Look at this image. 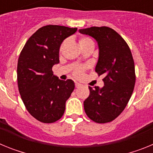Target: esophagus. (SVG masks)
I'll return each mask as SVG.
<instances>
[{"instance_id": "esophagus-1", "label": "esophagus", "mask_w": 153, "mask_h": 153, "mask_svg": "<svg viewBox=\"0 0 153 153\" xmlns=\"http://www.w3.org/2000/svg\"><path fill=\"white\" fill-rule=\"evenodd\" d=\"M75 86L76 88H79V87H80V86H82V84H80V83H77V82H76L75 83Z\"/></svg>"}]
</instances>
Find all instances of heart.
I'll return each mask as SVG.
<instances>
[{
	"mask_svg": "<svg viewBox=\"0 0 153 153\" xmlns=\"http://www.w3.org/2000/svg\"><path fill=\"white\" fill-rule=\"evenodd\" d=\"M79 45L82 46V45H84V44H90V43H93V40H91L90 38L87 37V36H83V37H81L79 39ZM83 68L80 67V68H77L76 70H75V75L76 76H81L83 75Z\"/></svg>",
	"mask_w": 153,
	"mask_h": 153,
	"instance_id": "obj_1",
	"label": "heart"
}]
</instances>
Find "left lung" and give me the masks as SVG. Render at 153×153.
I'll use <instances>...</instances> for the list:
<instances>
[{"label":"left lung","mask_w":153,"mask_h":153,"mask_svg":"<svg viewBox=\"0 0 153 153\" xmlns=\"http://www.w3.org/2000/svg\"><path fill=\"white\" fill-rule=\"evenodd\" d=\"M79 32L97 42L99 57L95 70L99 76H104L102 88L89 86L90 93L83 102L84 110L94 122H111L123 111L134 89L132 53L123 38L112 28L91 27L79 29Z\"/></svg>","instance_id":"8db88e82"}]
</instances>
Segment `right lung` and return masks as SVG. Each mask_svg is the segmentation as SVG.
Instances as JSON below:
<instances>
[{
  "instance_id": "obj_1",
  "label": "right lung",
  "mask_w": 153,
  "mask_h": 153,
  "mask_svg": "<svg viewBox=\"0 0 153 153\" xmlns=\"http://www.w3.org/2000/svg\"><path fill=\"white\" fill-rule=\"evenodd\" d=\"M77 28L47 25L28 39L17 63V84L21 99L32 117L44 123L60 120L66 101L75 88L72 79L61 80L52 67L60 63L62 42Z\"/></svg>"
}]
</instances>
